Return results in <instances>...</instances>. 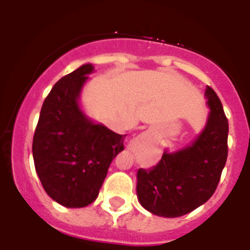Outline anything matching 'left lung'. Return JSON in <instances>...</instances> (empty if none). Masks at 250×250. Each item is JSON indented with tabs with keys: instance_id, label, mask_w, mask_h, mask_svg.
Masks as SVG:
<instances>
[{
	"instance_id": "left-lung-1",
	"label": "left lung",
	"mask_w": 250,
	"mask_h": 250,
	"mask_svg": "<svg viewBox=\"0 0 250 250\" xmlns=\"http://www.w3.org/2000/svg\"><path fill=\"white\" fill-rule=\"evenodd\" d=\"M205 95L210 114L207 126L190 146L164 152L155 167L139 169V202L155 215L176 218L210 199L228 158V119L210 86Z\"/></svg>"
}]
</instances>
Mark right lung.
Listing matches in <instances>:
<instances>
[{
  "label": "right lung",
  "instance_id": "add662e5",
  "mask_svg": "<svg viewBox=\"0 0 250 250\" xmlns=\"http://www.w3.org/2000/svg\"><path fill=\"white\" fill-rule=\"evenodd\" d=\"M92 70L87 63L55 83L43 101L32 141L43 189L67 208H83L98 198L126 136L91 123L81 112L77 99Z\"/></svg>",
  "mask_w": 250,
  "mask_h": 250
}]
</instances>
